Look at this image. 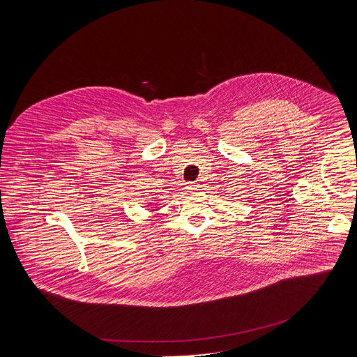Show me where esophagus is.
Here are the masks:
<instances>
[{
    "label": "esophagus",
    "instance_id": "1",
    "mask_svg": "<svg viewBox=\"0 0 357 357\" xmlns=\"http://www.w3.org/2000/svg\"><path fill=\"white\" fill-rule=\"evenodd\" d=\"M199 188H200V185L196 183V182H188L186 183V189H189V190H199Z\"/></svg>",
    "mask_w": 357,
    "mask_h": 357
}]
</instances>
